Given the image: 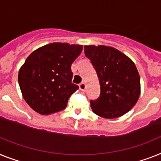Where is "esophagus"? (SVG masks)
<instances>
[{"mask_svg": "<svg viewBox=\"0 0 161 161\" xmlns=\"http://www.w3.org/2000/svg\"><path fill=\"white\" fill-rule=\"evenodd\" d=\"M79 88H80V90H82V91H85L86 89V85L84 83V82H82V83H80L79 85Z\"/></svg>", "mask_w": 161, "mask_h": 161, "instance_id": "obj_1", "label": "esophagus"}]
</instances>
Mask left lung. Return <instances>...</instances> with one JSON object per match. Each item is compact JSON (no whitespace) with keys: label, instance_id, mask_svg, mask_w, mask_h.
Here are the masks:
<instances>
[{"label":"left lung","instance_id":"1","mask_svg":"<svg viewBox=\"0 0 161 161\" xmlns=\"http://www.w3.org/2000/svg\"><path fill=\"white\" fill-rule=\"evenodd\" d=\"M85 54L100 85L99 97L90 100L92 111L105 119L123 116L140 96V75L134 62L116 48L103 45L85 46Z\"/></svg>","mask_w":161,"mask_h":161}]
</instances>
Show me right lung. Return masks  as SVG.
Segmentation results:
<instances>
[{
  "mask_svg": "<svg viewBox=\"0 0 161 161\" xmlns=\"http://www.w3.org/2000/svg\"><path fill=\"white\" fill-rule=\"evenodd\" d=\"M82 45L53 42L34 51L19 69V85L29 105L42 115L64 109L78 90L71 82V64L81 53Z\"/></svg>",
  "mask_w": 161,
  "mask_h": 161,
  "instance_id": "obj_1",
  "label": "right lung"
}]
</instances>
